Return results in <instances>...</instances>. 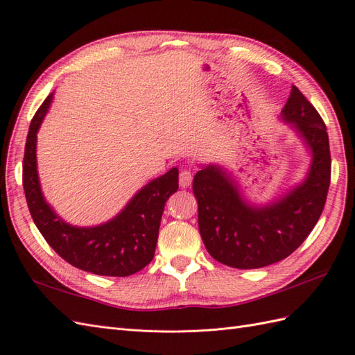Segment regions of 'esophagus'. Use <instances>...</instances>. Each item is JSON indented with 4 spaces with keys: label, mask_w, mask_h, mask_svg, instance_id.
I'll return each mask as SVG.
<instances>
[{
    "label": "esophagus",
    "mask_w": 355,
    "mask_h": 355,
    "mask_svg": "<svg viewBox=\"0 0 355 355\" xmlns=\"http://www.w3.org/2000/svg\"><path fill=\"white\" fill-rule=\"evenodd\" d=\"M191 172L190 169H183L180 172V186L183 189H187L191 184Z\"/></svg>",
    "instance_id": "esophagus-1"
}]
</instances>
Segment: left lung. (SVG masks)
<instances>
[{
	"instance_id": "left-lung-1",
	"label": "left lung",
	"mask_w": 355,
	"mask_h": 355,
	"mask_svg": "<svg viewBox=\"0 0 355 355\" xmlns=\"http://www.w3.org/2000/svg\"><path fill=\"white\" fill-rule=\"evenodd\" d=\"M281 119L312 155L306 180L286 196L265 207L250 205L217 165L204 166L193 178L202 241L211 257L226 266L259 269L284 260L308 238L326 204L331 172L326 125L296 86Z\"/></svg>"
}]
</instances>
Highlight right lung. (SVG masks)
Listing matches in <instances>:
<instances>
[{
  "instance_id": "1",
  "label": "right lung",
  "mask_w": 355,
  "mask_h": 355,
  "mask_svg": "<svg viewBox=\"0 0 355 355\" xmlns=\"http://www.w3.org/2000/svg\"><path fill=\"white\" fill-rule=\"evenodd\" d=\"M52 99L53 94H50L37 110L25 144L24 190L31 217L47 244L69 265L95 275H132L153 260L165 204L178 190V169L172 168L165 175L151 180L104 225H68L46 202L37 172V132Z\"/></svg>"
}]
</instances>
